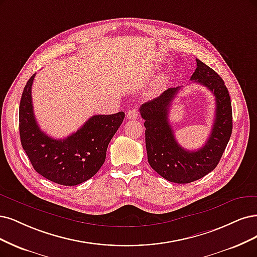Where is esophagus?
Listing matches in <instances>:
<instances>
[{
	"label": "esophagus",
	"mask_w": 257,
	"mask_h": 257,
	"mask_svg": "<svg viewBox=\"0 0 257 257\" xmlns=\"http://www.w3.org/2000/svg\"><path fill=\"white\" fill-rule=\"evenodd\" d=\"M137 117H138V110L136 109V108H132V109H130L128 111H127V113H126V118L127 119H137Z\"/></svg>",
	"instance_id": "1"
}]
</instances>
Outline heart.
<instances>
[{
    "instance_id": "1",
    "label": "heart",
    "mask_w": 257,
    "mask_h": 257,
    "mask_svg": "<svg viewBox=\"0 0 257 257\" xmlns=\"http://www.w3.org/2000/svg\"><path fill=\"white\" fill-rule=\"evenodd\" d=\"M158 86H159V84H156V87H155V89H154V90H156V89H157Z\"/></svg>"
}]
</instances>
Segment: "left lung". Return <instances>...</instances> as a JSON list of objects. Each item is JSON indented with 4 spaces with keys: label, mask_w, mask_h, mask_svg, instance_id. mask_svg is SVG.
<instances>
[{
    "label": "left lung",
    "mask_w": 257,
    "mask_h": 257,
    "mask_svg": "<svg viewBox=\"0 0 257 257\" xmlns=\"http://www.w3.org/2000/svg\"><path fill=\"white\" fill-rule=\"evenodd\" d=\"M196 61L197 69L190 79L206 87L216 101L214 124L201 149L189 151L181 147L168 119L171 103L181 87L169 88L161 96L140 106V114L145 119L148 162L164 179L178 184L194 182L213 171L233 128L231 98L223 79L200 59Z\"/></svg>",
    "instance_id": "left-lung-1"
}]
</instances>
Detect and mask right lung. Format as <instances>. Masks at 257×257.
Instances as JSON below:
<instances>
[{"label":"right lung","mask_w":257,"mask_h":257,"mask_svg":"<svg viewBox=\"0 0 257 257\" xmlns=\"http://www.w3.org/2000/svg\"><path fill=\"white\" fill-rule=\"evenodd\" d=\"M26 83L19 107L21 145L30 161L43 178L64 186H75L91 179L105 162L109 141L124 119V112L95 114L81 128L64 139L43 133L34 116L32 85Z\"/></svg>","instance_id":"right-lung-1"}]
</instances>
